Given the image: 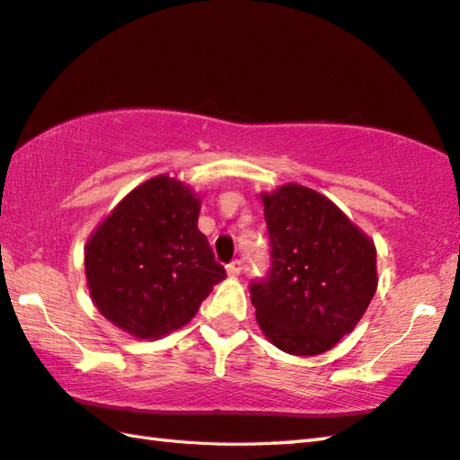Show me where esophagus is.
Wrapping results in <instances>:
<instances>
[{"instance_id": "esophagus-1", "label": "esophagus", "mask_w": 460, "mask_h": 460, "mask_svg": "<svg viewBox=\"0 0 460 460\" xmlns=\"http://www.w3.org/2000/svg\"><path fill=\"white\" fill-rule=\"evenodd\" d=\"M241 271H243V261L241 259L231 261V263L227 265V273L229 275H239Z\"/></svg>"}]
</instances>
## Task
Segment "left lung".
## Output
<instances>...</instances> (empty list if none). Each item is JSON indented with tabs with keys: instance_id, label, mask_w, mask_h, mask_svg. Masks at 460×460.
Segmentation results:
<instances>
[{
	"instance_id": "left-lung-1",
	"label": "left lung",
	"mask_w": 460,
	"mask_h": 460,
	"mask_svg": "<svg viewBox=\"0 0 460 460\" xmlns=\"http://www.w3.org/2000/svg\"><path fill=\"white\" fill-rule=\"evenodd\" d=\"M271 267L249 283L261 331L291 355H321L365 314L376 291L373 241L303 185L261 195Z\"/></svg>"
}]
</instances>
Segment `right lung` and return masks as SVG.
<instances>
[{
    "label": "right lung",
    "mask_w": 460,
    "mask_h": 460,
    "mask_svg": "<svg viewBox=\"0 0 460 460\" xmlns=\"http://www.w3.org/2000/svg\"><path fill=\"white\" fill-rule=\"evenodd\" d=\"M199 209L191 189L159 175L99 225L85 247V275L107 321L137 339H159L193 319L227 277L197 227Z\"/></svg>",
    "instance_id": "add662e5"
}]
</instances>
